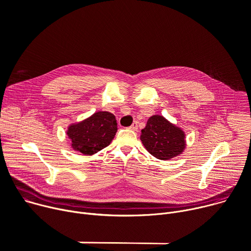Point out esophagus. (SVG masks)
Listing matches in <instances>:
<instances>
[{
  "mask_svg": "<svg viewBox=\"0 0 251 251\" xmlns=\"http://www.w3.org/2000/svg\"><path fill=\"white\" fill-rule=\"evenodd\" d=\"M131 130H133V131H137V129H138V124H137V122H133V124L129 127Z\"/></svg>",
  "mask_w": 251,
  "mask_h": 251,
  "instance_id": "34e87169",
  "label": "esophagus"
}]
</instances>
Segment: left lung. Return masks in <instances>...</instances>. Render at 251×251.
Here are the masks:
<instances>
[{
	"mask_svg": "<svg viewBox=\"0 0 251 251\" xmlns=\"http://www.w3.org/2000/svg\"><path fill=\"white\" fill-rule=\"evenodd\" d=\"M140 139L147 151L160 160H169L185 148L184 132L159 115L148 119Z\"/></svg>",
	"mask_w": 251,
	"mask_h": 251,
	"instance_id": "1",
	"label": "left lung"
}]
</instances>
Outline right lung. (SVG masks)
I'll return each instance as SVG.
<instances>
[{
    "instance_id": "right-lung-1",
    "label": "right lung",
    "mask_w": 251,
    "mask_h": 251,
    "mask_svg": "<svg viewBox=\"0 0 251 251\" xmlns=\"http://www.w3.org/2000/svg\"><path fill=\"white\" fill-rule=\"evenodd\" d=\"M117 132V121L112 113L100 111L88 119L68 128L72 148L85 155H92L107 147Z\"/></svg>"
}]
</instances>
